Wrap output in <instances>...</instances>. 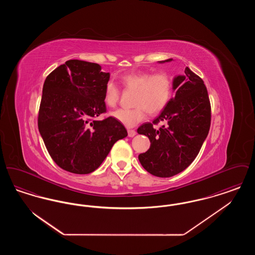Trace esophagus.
<instances>
[{
    "label": "esophagus",
    "mask_w": 255,
    "mask_h": 255,
    "mask_svg": "<svg viewBox=\"0 0 255 255\" xmlns=\"http://www.w3.org/2000/svg\"><path fill=\"white\" fill-rule=\"evenodd\" d=\"M135 131L134 130H132V129H128V135L130 136V137H133L135 135Z\"/></svg>",
    "instance_id": "obj_1"
}]
</instances>
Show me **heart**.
I'll return each mask as SVG.
<instances>
[{"label":"heart","mask_w":255,"mask_h":255,"mask_svg":"<svg viewBox=\"0 0 255 255\" xmlns=\"http://www.w3.org/2000/svg\"><path fill=\"white\" fill-rule=\"evenodd\" d=\"M122 87L126 91H133L132 109H119L111 114L113 118L122 122L126 127H133L142 122L146 113L155 116L166 107L169 102L173 82L166 73H151L147 72L124 74L121 78ZM120 90L109 81L104 89V102L114 108L120 100Z\"/></svg>","instance_id":"b5f03b06"}]
</instances>
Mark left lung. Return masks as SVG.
<instances>
[{"mask_svg":"<svg viewBox=\"0 0 255 255\" xmlns=\"http://www.w3.org/2000/svg\"><path fill=\"white\" fill-rule=\"evenodd\" d=\"M172 89L176 91L175 97L158 118L137 129L151 142L148 151L138 155L139 162L147 172L160 178L177 175L192 163L208 134L211 121L206 87L188 67L182 75L174 77ZM159 122L164 125L156 130L152 125Z\"/></svg>","mask_w":255,"mask_h":255,"instance_id":"1","label":"left lung"}]
</instances>
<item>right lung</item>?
<instances>
[{
	"label": "right lung",
	"mask_w": 255,
	"mask_h": 255,
	"mask_svg": "<svg viewBox=\"0 0 255 255\" xmlns=\"http://www.w3.org/2000/svg\"><path fill=\"white\" fill-rule=\"evenodd\" d=\"M110 73L86 61H67L47 76L38 129L51 158L62 169L89 174L97 169L113 145L127 136L115 118L96 121L106 112L104 89Z\"/></svg>",
	"instance_id": "1"
}]
</instances>
